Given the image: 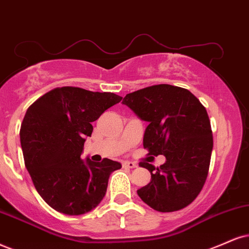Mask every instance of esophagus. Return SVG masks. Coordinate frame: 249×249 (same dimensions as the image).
I'll return each mask as SVG.
<instances>
[{
    "mask_svg": "<svg viewBox=\"0 0 249 249\" xmlns=\"http://www.w3.org/2000/svg\"><path fill=\"white\" fill-rule=\"evenodd\" d=\"M122 165H124V167H127V168H134V167H136V166H137L136 162H134V161H129V160H125V161H124V162H122Z\"/></svg>",
    "mask_w": 249,
    "mask_h": 249,
    "instance_id": "34e87169",
    "label": "esophagus"
}]
</instances>
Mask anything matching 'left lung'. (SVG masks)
<instances>
[{"instance_id": "left-lung-1", "label": "left lung", "mask_w": 249, "mask_h": 249, "mask_svg": "<svg viewBox=\"0 0 249 249\" xmlns=\"http://www.w3.org/2000/svg\"><path fill=\"white\" fill-rule=\"evenodd\" d=\"M122 104L149 124L143 137L149 155L166 158L157 168L141 162L151 181L137 194L160 213L183 209L197 197L209 172L213 141L207 109L192 92L170 84L128 93Z\"/></svg>"}]
</instances>
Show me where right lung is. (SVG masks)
<instances>
[{
	"label": "right lung",
	"mask_w": 249,
	"mask_h": 249,
	"mask_svg": "<svg viewBox=\"0 0 249 249\" xmlns=\"http://www.w3.org/2000/svg\"><path fill=\"white\" fill-rule=\"evenodd\" d=\"M122 97L81 88H56L26 110L20 127L25 166L36 192L61 213L78 216L93 210L106 194L119 161L83 160L81 155L91 122Z\"/></svg>",
	"instance_id": "add662e5"
}]
</instances>
